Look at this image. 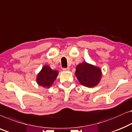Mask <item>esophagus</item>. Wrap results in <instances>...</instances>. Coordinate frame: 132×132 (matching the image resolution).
<instances>
[{
	"label": "esophagus",
	"instance_id": "34e87169",
	"mask_svg": "<svg viewBox=\"0 0 132 132\" xmlns=\"http://www.w3.org/2000/svg\"><path fill=\"white\" fill-rule=\"evenodd\" d=\"M63 70H64V71H69L70 70V68L69 67L64 68H63Z\"/></svg>",
	"mask_w": 132,
	"mask_h": 132
}]
</instances>
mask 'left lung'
Listing matches in <instances>:
<instances>
[{"instance_id": "8db88e82", "label": "left lung", "mask_w": 132, "mask_h": 132, "mask_svg": "<svg viewBox=\"0 0 132 132\" xmlns=\"http://www.w3.org/2000/svg\"><path fill=\"white\" fill-rule=\"evenodd\" d=\"M75 75L81 85L87 87H93L98 85L100 82L102 71L98 67L83 62L76 67Z\"/></svg>"}]
</instances>
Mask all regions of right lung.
<instances>
[{
	"mask_svg": "<svg viewBox=\"0 0 132 132\" xmlns=\"http://www.w3.org/2000/svg\"><path fill=\"white\" fill-rule=\"evenodd\" d=\"M58 73L57 70H53L48 65H44L37 74L36 82L40 86L49 88L58 77Z\"/></svg>",
	"mask_w": 132,
	"mask_h": 132,
	"instance_id": "1",
	"label": "right lung"
}]
</instances>
